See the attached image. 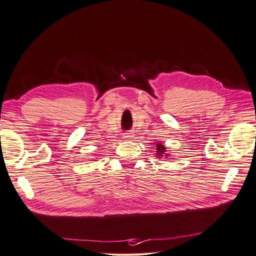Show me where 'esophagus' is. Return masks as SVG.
Listing matches in <instances>:
<instances>
[{
    "label": "esophagus",
    "instance_id": "esophagus-1",
    "mask_svg": "<svg viewBox=\"0 0 256 256\" xmlns=\"http://www.w3.org/2000/svg\"><path fill=\"white\" fill-rule=\"evenodd\" d=\"M124 138H126V140H130V138H132V134H131L130 132H125V134H124Z\"/></svg>",
    "mask_w": 256,
    "mask_h": 256
}]
</instances>
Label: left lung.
<instances>
[{"label": "left lung", "instance_id": "obj_1", "mask_svg": "<svg viewBox=\"0 0 256 256\" xmlns=\"http://www.w3.org/2000/svg\"><path fill=\"white\" fill-rule=\"evenodd\" d=\"M156 147H157V154L158 156H162V154H164V152H166V147L162 145L161 143H158V144H156Z\"/></svg>", "mask_w": 256, "mask_h": 256}]
</instances>
